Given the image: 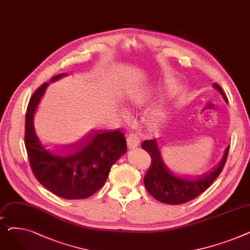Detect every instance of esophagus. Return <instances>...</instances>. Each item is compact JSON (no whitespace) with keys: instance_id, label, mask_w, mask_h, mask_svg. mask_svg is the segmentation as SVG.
I'll return each mask as SVG.
<instances>
[{"instance_id":"obj_1","label":"esophagus","mask_w":250,"mask_h":250,"mask_svg":"<svg viewBox=\"0 0 250 250\" xmlns=\"http://www.w3.org/2000/svg\"><path fill=\"white\" fill-rule=\"evenodd\" d=\"M126 142H127L128 148L134 149V148H137L140 145V138L134 133H129L127 138H126Z\"/></svg>"}]
</instances>
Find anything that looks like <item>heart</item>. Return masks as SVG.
I'll list each match as a JSON object with an SVG mask.
<instances>
[{
	"label": "heart",
	"instance_id": "obj_1",
	"mask_svg": "<svg viewBox=\"0 0 250 250\" xmlns=\"http://www.w3.org/2000/svg\"><path fill=\"white\" fill-rule=\"evenodd\" d=\"M166 85H170V82L169 81H166L165 82ZM166 118V115L164 113V111L158 109V110H155L153 111L149 117H148V125L151 128H158L159 126H161L165 121Z\"/></svg>",
	"mask_w": 250,
	"mask_h": 250
}]
</instances>
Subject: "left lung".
<instances>
[{"label":"left lung","mask_w":250,"mask_h":250,"mask_svg":"<svg viewBox=\"0 0 250 250\" xmlns=\"http://www.w3.org/2000/svg\"><path fill=\"white\" fill-rule=\"evenodd\" d=\"M226 102L227 96L223 89L214 83ZM142 148L151 156V165L144 177L148 192L154 199L168 205H180L189 202L203 193L222 172L226 163L230 145L227 147L222 161L209 173L200 176H185L175 174L165 164L157 139L147 140L142 143Z\"/></svg>","instance_id":"left-lung-1"}]
</instances>
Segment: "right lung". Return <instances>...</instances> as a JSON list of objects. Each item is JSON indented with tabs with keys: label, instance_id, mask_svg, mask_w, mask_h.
<instances>
[{
	"label": "right lung",
	"instance_id": "1",
	"mask_svg": "<svg viewBox=\"0 0 250 250\" xmlns=\"http://www.w3.org/2000/svg\"><path fill=\"white\" fill-rule=\"evenodd\" d=\"M64 74L51 79L54 82ZM48 83L31 96L25 116L24 143L36 179L54 194L65 200L89 198L106 181L111 166L126 152L125 134L120 129L96 130L83 141L56 146L38 138L33 116Z\"/></svg>",
	"mask_w": 250,
	"mask_h": 250
}]
</instances>
